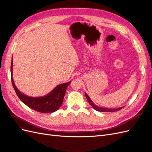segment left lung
I'll return each mask as SVG.
<instances>
[{"label":"left lung","mask_w":152,"mask_h":152,"mask_svg":"<svg viewBox=\"0 0 152 152\" xmlns=\"http://www.w3.org/2000/svg\"><path fill=\"white\" fill-rule=\"evenodd\" d=\"M85 96H86V99H87L88 102L91 104V106L93 107L95 110H96L97 111L104 112V113H105V112H110V113H113V112L119 110H121V109H122L124 107H118V108H116V109H109V108H106V107H99V106H97V105L94 104V103L92 102V101L91 99V98L89 97V96L86 93V92H85Z\"/></svg>","instance_id":"8db88e82"}]
</instances>
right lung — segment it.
I'll list each match as a JSON object with an SVG mask.
<instances>
[{"instance_id":"1","label":"right lung","mask_w":152,"mask_h":152,"mask_svg":"<svg viewBox=\"0 0 152 152\" xmlns=\"http://www.w3.org/2000/svg\"><path fill=\"white\" fill-rule=\"evenodd\" d=\"M11 80L13 87L17 96L20 101L27 105L28 107L35 111L41 113H51L56 111L63 102V98L68 86L71 81L65 83L58 85L56 88L53 89L50 93L44 96L39 97H30L23 94L20 91L14 83L13 79V61L12 59L11 67Z\"/></svg>"}]
</instances>
